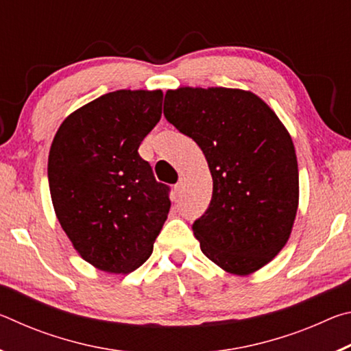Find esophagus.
I'll use <instances>...</instances> for the list:
<instances>
[{"label":"esophagus","mask_w":351,"mask_h":351,"mask_svg":"<svg viewBox=\"0 0 351 351\" xmlns=\"http://www.w3.org/2000/svg\"><path fill=\"white\" fill-rule=\"evenodd\" d=\"M184 187H186V180H184V178H180V181L175 184V192L176 193H182Z\"/></svg>","instance_id":"obj_1"}]
</instances>
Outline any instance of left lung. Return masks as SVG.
Returning a JSON list of instances; mask_svg holds the SVG:
<instances>
[{"instance_id": "left-lung-1", "label": "left lung", "mask_w": 351, "mask_h": 351, "mask_svg": "<svg viewBox=\"0 0 351 351\" xmlns=\"http://www.w3.org/2000/svg\"><path fill=\"white\" fill-rule=\"evenodd\" d=\"M164 116L209 164L212 199L192 226L201 251L230 274L263 268L287 245L299 206L288 130L268 104L235 88L169 90Z\"/></svg>"}]
</instances>
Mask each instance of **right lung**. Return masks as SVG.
<instances>
[{
    "label": "right lung",
    "mask_w": 351,
    "mask_h": 351,
    "mask_svg": "<svg viewBox=\"0 0 351 351\" xmlns=\"http://www.w3.org/2000/svg\"><path fill=\"white\" fill-rule=\"evenodd\" d=\"M161 114V90L112 91L71 112L52 141L56 215L80 257L100 271L138 269L167 219L169 186L138 153Z\"/></svg>",
    "instance_id": "obj_1"
}]
</instances>
